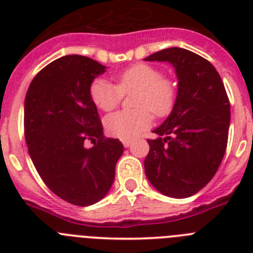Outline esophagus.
Returning a JSON list of instances; mask_svg holds the SVG:
<instances>
[{
    "instance_id": "obj_1",
    "label": "esophagus",
    "mask_w": 253,
    "mask_h": 253,
    "mask_svg": "<svg viewBox=\"0 0 253 253\" xmlns=\"http://www.w3.org/2000/svg\"><path fill=\"white\" fill-rule=\"evenodd\" d=\"M131 140L130 139H123V146L125 147V148H128V147L131 146Z\"/></svg>"
}]
</instances>
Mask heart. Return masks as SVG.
Segmentation results:
<instances>
[{"instance_id":"obj_1","label":"heart","mask_w":253,"mask_h":253,"mask_svg":"<svg viewBox=\"0 0 253 253\" xmlns=\"http://www.w3.org/2000/svg\"><path fill=\"white\" fill-rule=\"evenodd\" d=\"M116 84L105 80H95L90 86V96L99 109L111 111L122 102L123 96L134 93L133 111H116L105 118V128L111 135L123 139L137 137L146 130L154 115L165 116L172 110L176 99V86L162 76L157 67L137 63L125 68L115 77Z\"/></svg>"}]
</instances>
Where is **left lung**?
Instances as JSON below:
<instances>
[{
  "instance_id": "8db88e82",
  "label": "left lung",
  "mask_w": 253,
  "mask_h": 253,
  "mask_svg": "<svg viewBox=\"0 0 253 253\" xmlns=\"http://www.w3.org/2000/svg\"><path fill=\"white\" fill-rule=\"evenodd\" d=\"M169 62L177 76V96L167 119L148 139L144 160L152 186L169 198L194 195L209 182L224 157L231 105L222 78L209 60L182 48L144 58Z\"/></svg>"
}]
</instances>
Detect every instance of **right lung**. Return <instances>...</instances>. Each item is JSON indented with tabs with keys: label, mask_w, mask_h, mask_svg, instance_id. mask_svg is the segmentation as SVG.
Returning <instances> with one entry per match:
<instances>
[{
	"label": "right lung",
	"mask_w": 253,
	"mask_h": 253,
	"mask_svg": "<svg viewBox=\"0 0 253 253\" xmlns=\"http://www.w3.org/2000/svg\"><path fill=\"white\" fill-rule=\"evenodd\" d=\"M106 67L84 55L58 58L31 81L24 106L29 154L44 184L78 207L100 202L115 178L122 142L104 138L90 86ZM98 138L92 149L86 139Z\"/></svg>",
	"instance_id": "1"
}]
</instances>
